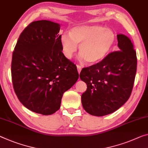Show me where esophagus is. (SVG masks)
<instances>
[{
    "label": "esophagus",
    "mask_w": 148,
    "mask_h": 148,
    "mask_svg": "<svg viewBox=\"0 0 148 148\" xmlns=\"http://www.w3.org/2000/svg\"><path fill=\"white\" fill-rule=\"evenodd\" d=\"M77 71H78V73H79V74L81 73V69H82V67L81 66H79V65H77Z\"/></svg>",
    "instance_id": "esophagus-1"
}]
</instances>
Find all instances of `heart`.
Returning a JSON list of instances; mask_svg holds the SVG:
<instances>
[{
	"mask_svg": "<svg viewBox=\"0 0 148 148\" xmlns=\"http://www.w3.org/2000/svg\"><path fill=\"white\" fill-rule=\"evenodd\" d=\"M116 40L112 29L99 25H83L73 28L70 34L63 33L60 43L63 53L70 59L79 45V59L89 64L101 61L111 51Z\"/></svg>",
	"mask_w": 148,
	"mask_h": 148,
	"instance_id": "obj_1",
	"label": "heart"
}]
</instances>
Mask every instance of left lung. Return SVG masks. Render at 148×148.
<instances>
[{"instance_id":"1","label":"left lung","mask_w":148,"mask_h":148,"mask_svg":"<svg viewBox=\"0 0 148 148\" xmlns=\"http://www.w3.org/2000/svg\"><path fill=\"white\" fill-rule=\"evenodd\" d=\"M119 51L109 53L97 64L83 68L80 79L87 85L81 96L83 108L103 116L120 108L132 90L137 68L136 52L128 36L118 34Z\"/></svg>"}]
</instances>
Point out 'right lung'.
I'll return each mask as SVG.
<instances>
[{
	"mask_svg": "<svg viewBox=\"0 0 148 148\" xmlns=\"http://www.w3.org/2000/svg\"><path fill=\"white\" fill-rule=\"evenodd\" d=\"M60 24L49 20L29 24L20 35L12 53L14 89L25 107L43 115L60 108L65 91L79 78L76 65L65 58Z\"/></svg>",
	"mask_w": 148,
	"mask_h": 148,
	"instance_id": "1",
	"label": "right lung"
}]
</instances>
